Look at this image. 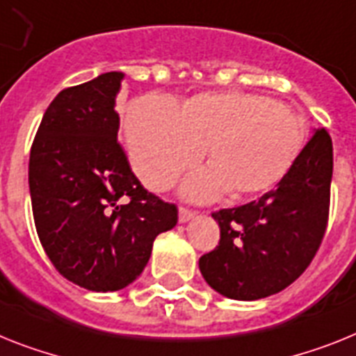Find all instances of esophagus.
I'll return each mask as SVG.
<instances>
[{
	"label": "esophagus",
	"mask_w": 356,
	"mask_h": 356,
	"mask_svg": "<svg viewBox=\"0 0 356 356\" xmlns=\"http://www.w3.org/2000/svg\"><path fill=\"white\" fill-rule=\"evenodd\" d=\"M195 211L188 210V208H179V222H188L195 217Z\"/></svg>",
	"instance_id": "obj_1"
}]
</instances>
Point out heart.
<instances>
[{
  "instance_id": "1",
  "label": "heart",
  "mask_w": 356,
  "mask_h": 356,
  "mask_svg": "<svg viewBox=\"0 0 356 356\" xmlns=\"http://www.w3.org/2000/svg\"><path fill=\"white\" fill-rule=\"evenodd\" d=\"M134 168L152 190H164L206 155L210 166L192 173L181 192L211 201L228 192L255 195L280 183L304 146L293 110L248 92L199 94L183 108L164 95H145L127 113Z\"/></svg>"
}]
</instances>
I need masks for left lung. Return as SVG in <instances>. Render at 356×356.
Wrapping results in <instances>:
<instances>
[{
    "instance_id": "8db88e82",
    "label": "left lung",
    "mask_w": 356,
    "mask_h": 356,
    "mask_svg": "<svg viewBox=\"0 0 356 356\" xmlns=\"http://www.w3.org/2000/svg\"><path fill=\"white\" fill-rule=\"evenodd\" d=\"M331 177V137L324 128H313L275 190L259 201L215 211L219 246L199 259L210 288L234 300H259L295 282L324 237Z\"/></svg>"
}]
</instances>
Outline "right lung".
Instances as JSON below:
<instances>
[{
	"label": "right lung",
	"instance_id": "obj_1",
	"mask_svg": "<svg viewBox=\"0 0 356 356\" xmlns=\"http://www.w3.org/2000/svg\"><path fill=\"white\" fill-rule=\"evenodd\" d=\"M122 72L59 92L29 163L38 237L56 270L90 291H118L143 273L177 208L146 192L118 143Z\"/></svg>",
	"mask_w": 356,
	"mask_h": 356
}]
</instances>
